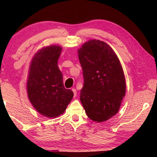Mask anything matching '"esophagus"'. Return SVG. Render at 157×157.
<instances>
[{
	"mask_svg": "<svg viewBox=\"0 0 157 157\" xmlns=\"http://www.w3.org/2000/svg\"><path fill=\"white\" fill-rule=\"evenodd\" d=\"M72 91H73V94H74V98L76 97V95H77V91H76V89H72Z\"/></svg>",
	"mask_w": 157,
	"mask_h": 157,
	"instance_id": "esophagus-1",
	"label": "esophagus"
}]
</instances>
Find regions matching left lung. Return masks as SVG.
Wrapping results in <instances>:
<instances>
[{"mask_svg": "<svg viewBox=\"0 0 157 157\" xmlns=\"http://www.w3.org/2000/svg\"><path fill=\"white\" fill-rule=\"evenodd\" d=\"M84 84L80 100L92 121L103 122L116 115L125 95L126 84L120 61L105 42L90 40L78 50Z\"/></svg>", "mask_w": 157, "mask_h": 157, "instance_id": "obj_1", "label": "left lung"}]
</instances>
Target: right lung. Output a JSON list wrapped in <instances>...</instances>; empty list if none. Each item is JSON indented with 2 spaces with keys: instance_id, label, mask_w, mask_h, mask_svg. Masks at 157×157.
Returning a JSON list of instances; mask_svg holds the SVG:
<instances>
[{
  "instance_id": "right-lung-1",
  "label": "right lung",
  "mask_w": 157,
  "mask_h": 157,
  "mask_svg": "<svg viewBox=\"0 0 157 157\" xmlns=\"http://www.w3.org/2000/svg\"><path fill=\"white\" fill-rule=\"evenodd\" d=\"M61 52L57 46L44 48L34 55L29 69V100L39 113L48 118L62 114L73 97V92L63 86L57 66Z\"/></svg>"
}]
</instances>
